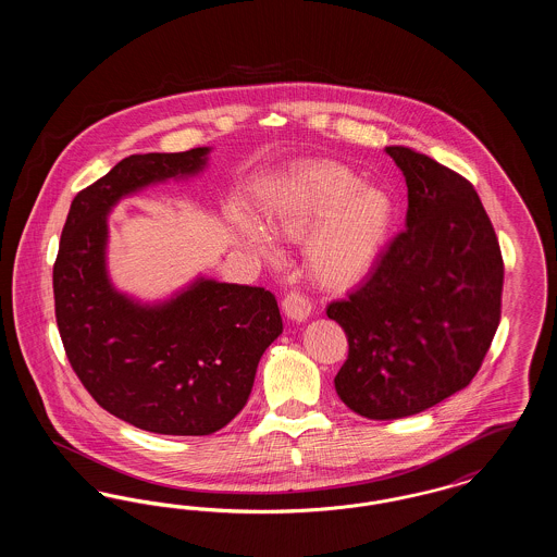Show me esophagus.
<instances>
[{"label":"esophagus","instance_id":"34e87169","mask_svg":"<svg viewBox=\"0 0 557 557\" xmlns=\"http://www.w3.org/2000/svg\"><path fill=\"white\" fill-rule=\"evenodd\" d=\"M282 309H284L286 318L294 321V323H302V321H307L309 315H311V302L302 294H298V292H290L284 298Z\"/></svg>","mask_w":557,"mask_h":557}]
</instances>
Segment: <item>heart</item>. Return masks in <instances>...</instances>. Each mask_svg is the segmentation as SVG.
Instances as JSON below:
<instances>
[{
    "instance_id": "b5f03b06",
    "label": "heart",
    "mask_w": 557,
    "mask_h": 557,
    "mask_svg": "<svg viewBox=\"0 0 557 557\" xmlns=\"http://www.w3.org/2000/svg\"><path fill=\"white\" fill-rule=\"evenodd\" d=\"M397 202L388 189L363 186L348 166L318 160L296 166L267 200L261 226L238 214L239 234L269 259L271 239L302 244V265L321 290L348 292L363 284L395 234Z\"/></svg>"
}]
</instances>
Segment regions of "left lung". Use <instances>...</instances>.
I'll return each mask as SVG.
<instances>
[{"label":"left lung","instance_id":"1","mask_svg":"<svg viewBox=\"0 0 557 557\" xmlns=\"http://www.w3.org/2000/svg\"><path fill=\"white\" fill-rule=\"evenodd\" d=\"M407 184L405 232L370 277L327 307L348 338L338 397L398 420L466 388L502 319L504 259L476 189L436 160L386 146Z\"/></svg>","mask_w":557,"mask_h":557}]
</instances>
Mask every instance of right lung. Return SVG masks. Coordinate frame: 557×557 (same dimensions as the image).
<instances>
[{"instance_id": "add662e5", "label": "right lung", "mask_w": 557, "mask_h": 557, "mask_svg": "<svg viewBox=\"0 0 557 557\" xmlns=\"http://www.w3.org/2000/svg\"><path fill=\"white\" fill-rule=\"evenodd\" d=\"M211 150L121 160L75 196L53 265L55 321L83 386L108 413L154 434L205 436L230 424L284 330L265 288L200 273L166 298L141 300L110 277L108 214L146 187L200 175Z\"/></svg>"}]
</instances>
